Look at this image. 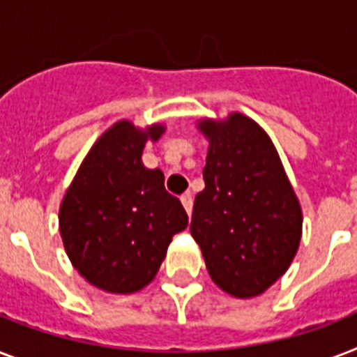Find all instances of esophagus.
I'll use <instances>...</instances> for the list:
<instances>
[{
  "label": "esophagus",
  "mask_w": 357,
  "mask_h": 357,
  "mask_svg": "<svg viewBox=\"0 0 357 357\" xmlns=\"http://www.w3.org/2000/svg\"><path fill=\"white\" fill-rule=\"evenodd\" d=\"M181 204H183L185 211L190 215V213H192V195H190V192H185V195L181 196Z\"/></svg>",
  "instance_id": "1"
}]
</instances>
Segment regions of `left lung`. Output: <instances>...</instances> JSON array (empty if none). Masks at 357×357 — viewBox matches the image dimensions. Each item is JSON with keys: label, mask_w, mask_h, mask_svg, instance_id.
<instances>
[{"label": "left lung", "mask_w": 357, "mask_h": 357, "mask_svg": "<svg viewBox=\"0 0 357 357\" xmlns=\"http://www.w3.org/2000/svg\"><path fill=\"white\" fill-rule=\"evenodd\" d=\"M209 140L190 235L224 293L254 298L287 272L302 238V207L271 137L241 113L196 123Z\"/></svg>", "instance_id": "left-lung-1"}]
</instances>
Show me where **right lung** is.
I'll list each match as a JSON object with an SVG mask.
<instances>
[{
  "label": "right lung",
  "mask_w": 357,
  "mask_h": 357,
  "mask_svg": "<svg viewBox=\"0 0 357 357\" xmlns=\"http://www.w3.org/2000/svg\"><path fill=\"white\" fill-rule=\"evenodd\" d=\"M162 123H113L81 162L59 209L66 255L86 282L105 293L131 294L155 278L172 237L189 224L181 202L168 195L159 168L144 167L142 150L159 140Z\"/></svg>",
  "instance_id": "add662e5"
}]
</instances>
